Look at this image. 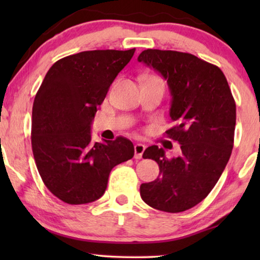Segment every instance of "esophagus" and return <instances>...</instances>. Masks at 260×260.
<instances>
[{
  "label": "esophagus",
  "instance_id": "obj_1",
  "mask_svg": "<svg viewBox=\"0 0 260 260\" xmlns=\"http://www.w3.org/2000/svg\"><path fill=\"white\" fill-rule=\"evenodd\" d=\"M144 150H145V145L144 144H142V143L135 144V158H136V159L142 158V155H143Z\"/></svg>",
  "mask_w": 260,
  "mask_h": 260
}]
</instances>
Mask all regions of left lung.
<instances>
[{"label": "left lung", "mask_w": 260, "mask_h": 260, "mask_svg": "<svg viewBox=\"0 0 260 260\" xmlns=\"http://www.w3.org/2000/svg\"><path fill=\"white\" fill-rule=\"evenodd\" d=\"M137 60L167 80L175 126L166 134L181 144V155L173 158L157 145L145 149L143 158L157 162L159 175L141 184V198L158 211H187L211 193L229 162L236 102L222 71L189 53L145 49Z\"/></svg>", "instance_id": "1"}]
</instances>
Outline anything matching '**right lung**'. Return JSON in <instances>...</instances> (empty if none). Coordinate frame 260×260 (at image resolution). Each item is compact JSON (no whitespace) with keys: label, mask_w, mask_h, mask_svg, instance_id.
I'll return each instance as SVG.
<instances>
[{"label":"right lung","mask_w":260,"mask_h":260,"mask_svg":"<svg viewBox=\"0 0 260 260\" xmlns=\"http://www.w3.org/2000/svg\"><path fill=\"white\" fill-rule=\"evenodd\" d=\"M135 53L98 49L69 55L48 70L33 104L31 149L45 186L60 200L83 205L98 200L110 172L133 158L125 137L92 143L91 123L110 85Z\"/></svg>","instance_id":"right-lung-1"}]
</instances>
